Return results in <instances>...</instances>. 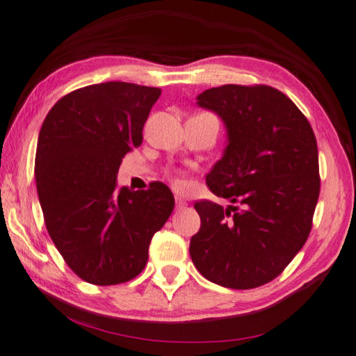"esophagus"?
<instances>
[{"label": "esophagus", "mask_w": 356, "mask_h": 356, "mask_svg": "<svg viewBox=\"0 0 356 356\" xmlns=\"http://www.w3.org/2000/svg\"><path fill=\"white\" fill-rule=\"evenodd\" d=\"M185 207H187V202L177 196V198H176V209H177V211H182V209H185Z\"/></svg>", "instance_id": "34e87169"}]
</instances>
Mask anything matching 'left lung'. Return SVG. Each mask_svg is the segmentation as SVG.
I'll return each instance as SVG.
<instances>
[{
  "instance_id": "left-lung-1",
  "label": "left lung",
  "mask_w": 356,
  "mask_h": 356,
  "mask_svg": "<svg viewBox=\"0 0 356 356\" xmlns=\"http://www.w3.org/2000/svg\"><path fill=\"white\" fill-rule=\"evenodd\" d=\"M196 104L227 129L206 182L241 209L196 202L201 228L190 257L213 284L255 289L277 277L307 241L320 193L317 140L296 104L273 87L229 83L204 90Z\"/></svg>"
}]
</instances>
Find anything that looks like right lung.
Returning <instances> with one entry per match:
<instances>
[{"label": "right lung", "mask_w": 356, "mask_h": 356, "mask_svg": "<svg viewBox=\"0 0 356 356\" xmlns=\"http://www.w3.org/2000/svg\"><path fill=\"white\" fill-rule=\"evenodd\" d=\"M160 95L128 82L79 88L49 111L39 131L35 179L46 227L67 266L88 284L136 277L174 209L161 182L143 191L117 188L122 158L143 144Z\"/></svg>", "instance_id": "obj_1"}]
</instances>
